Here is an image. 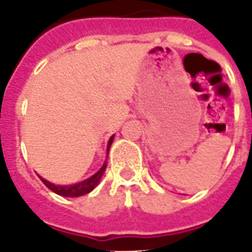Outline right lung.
Masks as SVG:
<instances>
[{"mask_svg": "<svg viewBox=\"0 0 252 252\" xmlns=\"http://www.w3.org/2000/svg\"><path fill=\"white\" fill-rule=\"evenodd\" d=\"M113 143V136L109 139V143H108V152H109V148ZM106 168V162H104V165L101 166V169L98 170L96 174H94L92 177H90L88 180L83 181V182L76 183V185H70V186H58V185H53V183L48 182L46 180L41 178L40 180L43 181V183L45 185L49 190H52L56 194L61 195V196H67V198H76V196H82L84 194H88L94 190V187L97 186L100 180H101L102 174L105 172Z\"/></svg>", "mask_w": 252, "mask_h": 252, "instance_id": "add662e5", "label": "right lung"}]
</instances>
